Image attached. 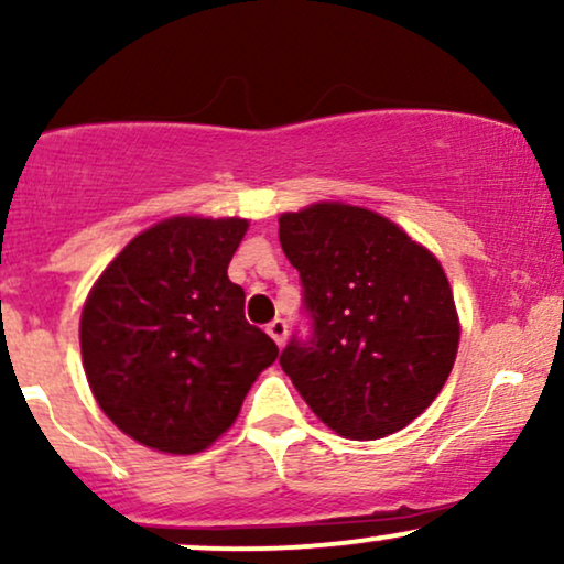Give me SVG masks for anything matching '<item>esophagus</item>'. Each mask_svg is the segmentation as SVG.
<instances>
[{
    "mask_svg": "<svg viewBox=\"0 0 564 564\" xmlns=\"http://www.w3.org/2000/svg\"><path fill=\"white\" fill-rule=\"evenodd\" d=\"M286 321H281V318H275V321H270L268 323V334L273 336V341L278 347L283 345V341H286Z\"/></svg>",
    "mask_w": 564,
    "mask_h": 564,
    "instance_id": "obj_1",
    "label": "esophagus"
}]
</instances>
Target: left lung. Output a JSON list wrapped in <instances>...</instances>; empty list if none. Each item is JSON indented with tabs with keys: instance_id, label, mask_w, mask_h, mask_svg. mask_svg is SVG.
I'll use <instances>...</instances> for the list:
<instances>
[{
	"instance_id": "left-lung-1",
	"label": "left lung",
	"mask_w": 564,
	"mask_h": 564,
	"mask_svg": "<svg viewBox=\"0 0 564 564\" xmlns=\"http://www.w3.org/2000/svg\"><path fill=\"white\" fill-rule=\"evenodd\" d=\"M278 238L313 326L281 352L286 377L341 437L403 430L443 390L462 336L435 254L387 217L339 200L281 215Z\"/></svg>"
}]
</instances>
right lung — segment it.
<instances>
[{"label": "right lung", "mask_w": 564, "mask_h": 564, "mask_svg": "<svg viewBox=\"0 0 564 564\" xmlns=\"http://www.w3.org/2000/svg\"><path fill=\"white\" fill-rule=\"evenodd\" d=\"M246 228L241 217L164 219L121 249L84 302V373L102 413L140 445L209 448L278 358L228 278Z\"/></svg>", "instance_id": "right-lung-1"}]
</instances>
